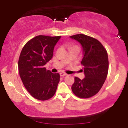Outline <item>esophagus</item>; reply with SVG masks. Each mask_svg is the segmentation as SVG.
<instances>
[{"label":"esophagus","instance_id":"1","mask_svg":"<svg viewBox=\"0 0 128 128\" xmlns=\"http://www.w3.org/2000/svg\"><path fill=\"white\" fill-rule=\"evenodd\" d=\"M60 74L61 76H65L66 75H67V74H66V73L64 72H61L60 73Z\"/></svg>","mask_w":128,"mask_h":128}]
</instances>
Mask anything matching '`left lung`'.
<instances>
[{"label": "left lung", "instance_id": "obj_1", "mask_svg": "<svg viewBox=\"0 0 128 128\" xmlns=\"http://www.w3.org/2000/svg\"><path fill=\"white\" fill-rule=\"evenodd\" d=\"M70 38L79 42L82 48L81 64L85 74L83 79L75 77L72 90L79 98H90L99 92L106 80L109 64L108 54L102 44L91 36L77 34Z\"/></svg>", "mask_w": 128, "mask_h": 128}]
</instances>
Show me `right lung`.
Instances as JSON below:
<instances>
[{
  "mask_svg": "<svg viewBox=\"0 0 128 128\" xmlns=\"http://www.w3.org/2000/svg\"><path fill=\"white\" fill-rule=\"evenodd\" d=\"M61 36H38L26 42L18 60V72L28 92L32 97L46 100L55 94L59 73L47 70L44 65L52 58L54 49Z\"/></svg>",
  "mask_w": 128,
  "mask_h": 128,
  "instance_id": "add662e5",
  "label": "right lung"
}]
</instances>
